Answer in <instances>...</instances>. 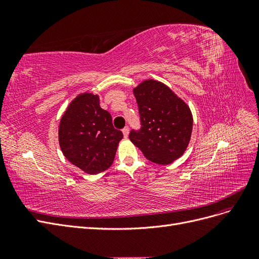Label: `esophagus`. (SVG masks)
Returning a JSON list of instances; mask_svg holds the SVG:
<instances>
[{
    "label": "esophagus",
    "instance_id": "obj_1",
    "mask_svg": "<svg viewBox=\"0 0 259 259\" xmlns=\"http://www.w3.org/2000/svg\"><path fill=\"white\" fill-rule=\"evenodd\" d=\"M122 132H123L124 137L126 138V137L128 136V134H130V128H128V126H125V127L122 130Z\"/></svg>",
    "mask_w": 259,
    "mask_h": 259
}]
</instances>
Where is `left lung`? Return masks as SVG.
<instances>
[{
    "label": "left lung",
    "mask_w": 259,
    "mask_h": 259,
    "mask_svg": "<svg viewBox=\"0 0 259 259\" xmlns=\"http://www.w3.org/2000/svg\"><path fill=\"white\" fill-rule=\"evenodd\" d=\"M142 128L130 133L131 142L153 163L167 165L184 154L190 143L193 117L189 106L167 85L148 79L133 90Z\"/></svg>",
    "instance_id": "1"
}]
</instances>
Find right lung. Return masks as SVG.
Listing matches in <instances>:
<instances>
[{
  "label": "right lung",
  "mask_w": 259,
  "mask_h": 259,
  "mask_svg": "<svg viewBox=\"0 0 259 259\" xmlns=\"http://www.w3.org/2000/svg\"><path fill=\"white\" fill-rule=\"evenodd\" d=\"M122 138V132L113 127L111 114L101 109L99 96L90 92L79 94L60 119L61 151L86 174H99L110 167Z\"/></svg>",
  "instance_id": "right-lung-1"
}]
</instances>
